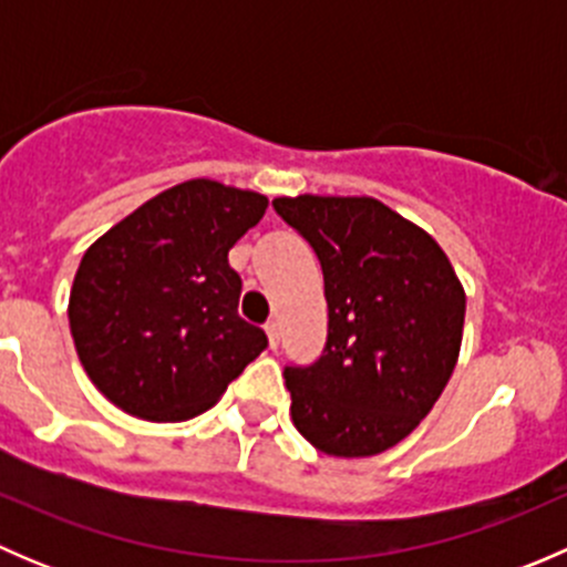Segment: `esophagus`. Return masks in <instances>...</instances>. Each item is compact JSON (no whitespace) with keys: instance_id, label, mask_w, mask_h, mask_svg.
I'll use <instances>...</instances> for the list:
<instances>
[{"instance_id":"esophagus-1","label":"esophagus","mask_w":567,"mask_h":567,"mask_svg":"<svg viewBox=\"0 0 567 567\" xmlns=\"http://www.w3.org/2000/svg\"><path fill=\"white\" fill-rule=\"evenodd\" d=\"M266 334H268V346H271V351H277V348H279V337H282V331H279L277 320H268V323H266Z\"/></svg>"}]
</instances>
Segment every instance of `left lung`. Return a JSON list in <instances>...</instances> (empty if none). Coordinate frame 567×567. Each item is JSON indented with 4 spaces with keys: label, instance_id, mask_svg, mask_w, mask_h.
<instances>
[{
    "label": "left lung",
    "instance_id": "obj_1",
    "mask_svg": "<svg viewBox=\"0 0 567 567\" xmlns=\"http://www.w3.org/2000/svg\"><path fill=\"white\" fill-rule=\"evenodd\" d=\"M323 268L329 334L318 362L285 368L293 425L334 458L403 442L447 386L466 293L444 249L373 197L274 199Z\"/></svg>",
    "mask_w": 567,
    "mask_h": 567
}]
</instances>
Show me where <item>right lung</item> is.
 <instances>
[{
    "instance_id": "1",
    "label": "right lung",
    "mask_w": 567,
    "mask_h": 567,
    "mask_svg": "<svg viewBox=\"0 0 567 567\" xmlns=\"http://www.w3.org/2000/svg\"><path fill=\"white\" fill-rule=\"evenodd\" d=\"M266 208L262 194L194 177L84 251L68 301L73 346L125 414L192 420L268 346L266 331L238 316L241 277L227 262Z\"/></svg>"
}]
</instances>
